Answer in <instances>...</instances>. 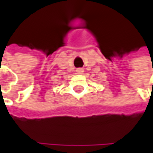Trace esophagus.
I'll return each mask as SVG.
<instances>
[{"mask_svg":"<svg viewBox=\"0 0 153 153\" xmlns=\"http://www.w3.org/2000/svg\"><path fill=\"white\" fill-rule=\"evenodd\" d=\"M83 72H84L83 68H77L76 69V74H83Z\"/></svg>","mask_w":153,"mask_h":153,"instance_id":"obj_1","label":"esophagus"}]
</instances>
